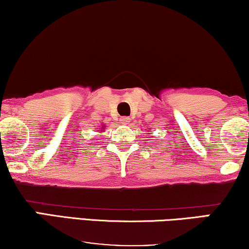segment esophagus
<instances>
[{
  "label": "esophagus",
  "mask_w": 249,
  "mask_h": 249,
  "mask_svg": "<svg viewBox=\"0 0 249 249\" xmlns=\"http://www.w3.org/2000/svg\"><path fill=\"white\" fill-rule=\"evenodd\" d=\"M120 121H121L122 124H128L129 122H130V119H129L128 117H121Z\"/></svg>",
  "instance_id": "1"
}]
</instances>
